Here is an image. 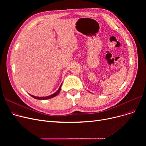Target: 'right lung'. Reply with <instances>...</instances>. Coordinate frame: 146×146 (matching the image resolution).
Returning <instances> with one entry per match:
<instances>
[{"mask_svg":"<svg viewBox=\"0 0 146 146\" xmlns=\"http://www.w3.org/2000/svg\"><path fill=\"white\" fill-rule=\"evenodd\" d=\"M61 85H62V83H61V85H60L59 89L56 92H55L54 94H52V95H50V96H45V97H38V96H35L32 95H31V94H29V95H30L33 98H35V99H39V100H46V99H51V98L55 97V96H56L57 95H58V94L60 93V90H61Z\"/></svg>","mask_w":146,"mask_h":146,"instance_id":"right-lung-1","label":"right lung"}]
</instances>
